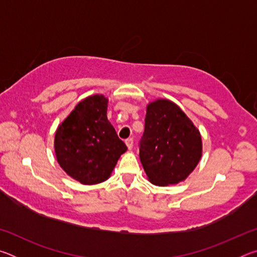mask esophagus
<instances>
[{
	"mask_svg": "<svg viewBox=\"0 0 257 257\" xmlns=\"http://www.w3.org/2000/svg\"><path fill=\"white\" fill-rule=\"evenodd\" d=\"M125 145H127V147H128V150L130 151L133 149V146H134V139L133 138H128V139H125Z\"/></svg>",
	"mask_w": 257,
	"mask_h": 257,
	"instance_id": "obj_1",
	"label": "esophagus"
}]
</instances>
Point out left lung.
I'll list each match as a JSON object with an SVG mask.
<instances>
[{"label":"left lung","mask_w":257,"mask_h":257,"mask_svg":"<svg viewBox=\"0 0 257 257\" xmlns=\"http://www.w3.org/2000/svg\"><path fill=\"white\" fill-rule=\"evenodd\" d=\"M202 158L199 130L169 99L147 105L139 159L152 184L176 185L185 180Z\"/></svg>","instance_id":"1"}]
</instances>
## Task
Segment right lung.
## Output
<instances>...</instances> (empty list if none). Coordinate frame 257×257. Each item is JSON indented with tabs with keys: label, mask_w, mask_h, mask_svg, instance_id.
Returning <instances> with one entry per match:
<instances>
[{
	"label": "right lung",
	"mask_w": 257,
	"mask_h": 257,
	"mask_svg": "<svg viewBox=\"0 0 257 257\" xmlns=\"http://www.w3.org/2000/svg\"><path fill=\"white\" fill-rule=\"evenodd\" d=\"M107 98L93 95L73 108L55 133L60 167L84 185L105 181L127 146L106 116Z\"/></svg>",
	"instance_id": "obj_1"
}]
</instances>
